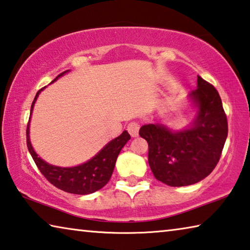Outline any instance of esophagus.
Wrapping results in <instances>:
<instances>
[{
  "mask_svg": "<svg viewBox=\"0 0 250 250\" xmlns=\"http://www.w3.org/2000/svg\"><path fill=\"white\" fill-rule=\"evenodd\" d=\"M139 129H140V125H139L138 122H135V121L130 122V124L128 125V126H126V130H128V132L130 133V135L132 138H137L138 137Z\"/></svg>",
  "mask_w": 250,
  "mask_h": 250,
  "instance_id": "1",
  "label": "esophagus"
}]
</instances>
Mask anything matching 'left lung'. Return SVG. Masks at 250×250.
I'll list each match as a JSON object with an SVG mask.
<instances>
[{
	"mask_svg": "<svg viewBox=\"0 0 250 250\" xmlns=\"http://www.w3.org/2000/svg\"><path fill=\"white\" fill-rule=\"evenodd\" d=\"M189 97L197 107L193 125L171 131L160 124L145 125L139 134L149 145V166L155 179L170 186L195 184L217 166L228 124L222 99L213 84L197 76Z\"/></svg>",
	"mask_w": 250,
	"mask_h": 250,
	"instance_id": "8db88e82",
	"label": "left lung"
}]
</instances>
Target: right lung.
Returning <instances> with one entry per match:
<instances>
[{
	"mask_svg": "<svg viewBox=\"0 0 250 250\" xmlns=\"http://www.w3.org/2000/svg\"><path fill=\"white\" fill-rule=\"evenodd\" d=\"M67 71L68 70L59 74L53 82L67 73ZM42 90H43V88L37 91L35 98H34L31 107V113L33 111L34 104H35L37 97H39ZM28 133L29 121L26 129L27 149L32 155L34 162L39 167V170L45 176V179L54 186H56L57 188L62 189V191L71 194H79V195H86V194L94 193L103 188L108 183L110 177L112 175L113 168H115L118 155H119L121 149L131 138L126 131H124L119 137L113 139L108 145H105L104 149L99 151L88 162L74 167H59L46 163L44 160H42L36 154V152L34 151L31 145Z\"/></svg>",
	"mask_w": 250,
	"mask_h": 250,
	"instance_id": "add662e5",
	"label": "right lung"
}]
</instances>
